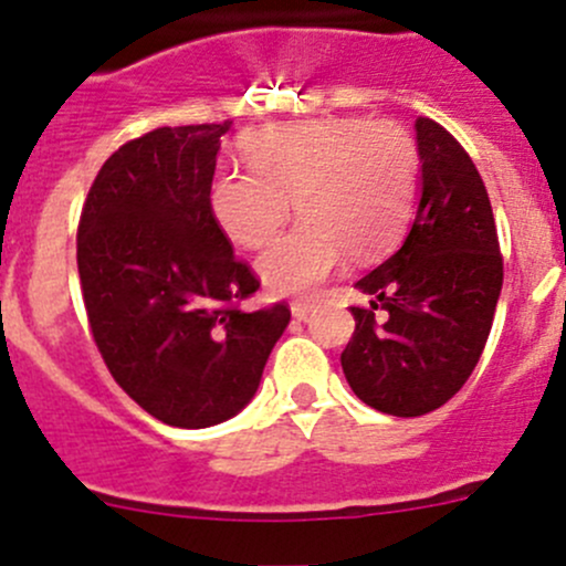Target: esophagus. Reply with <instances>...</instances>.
Segmentation results:
<instances>
[{
	"label": "esophagus",
	"instance_id": "1",
	"mask_svg": "<svg viewBox=\"0 0 566 566\" xmlns=\"http://www.w3.org/2000/svg\"><path fill=\"white\" fill-rule=\"evenodd\" d=\"M312 310H315V301H293V304H290V312H293L295 319H306Z\"/></svg>",
	"mask_w": 566,
	"mask_h": 566
}]
</instances>
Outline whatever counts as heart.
<instances>
[{"label": "heart", "instance_id": "heart-1", "mask_svg": "<svg viewBox=\"0 0 566 566\" xmlns=\"http://www.w3.org/2000/svg\"><path fill=\"white\" fill-rule=\"evenodd\" d=\"M251 172L221 169L210 180L216 224L238 247L256 249L290 213L301 221L256 260L276 295H306L339 271L347 249L375 256L402 235L416 199L419 153L397 123L319 117L243 136Z\"/></svg>", "mask_w": 566, "mask_h": 566}]
</instances>
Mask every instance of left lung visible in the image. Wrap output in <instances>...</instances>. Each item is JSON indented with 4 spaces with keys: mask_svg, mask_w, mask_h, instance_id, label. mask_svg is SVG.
Returning <instances> with one entry per match:
<instances>
[{
    "mask_svg": "<svg viewBox=\"0 0 566 566\" xmlns=\"http://www.w3.org/2000/svg\"><path fill=\"white\" fill-rule=\"evenodd\" d=\"M416 219L389 260L356 282L373 301L350 306L356 331L342 353L356 397L402 419L441 408L471 378L504 282L488 188L468 153L430 117L416 119Z\"/></svg>",
    "mask_w": 566,
    "mask_h": 566,
    "instance_id": "left-lung-1",
    "label": "left lung"
}]
</instances>
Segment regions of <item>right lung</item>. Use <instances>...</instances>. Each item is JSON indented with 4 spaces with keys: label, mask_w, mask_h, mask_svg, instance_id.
Wrapping results in <instances>:
<instances>
[{
    "label": "right lung",
    "mask_w": 566,
    "mask_h": 566,
    "mask_svg": "<svg viewBox=\"0 0 566 566\" xmlns=\"http://www.w3.org/2000/svg\"><path fill=\"white\" fill-rule=\"evenodd\" d=\"M232 119L156 128L101 167L76 260L93 339L112 378L158 421L221 424L260 389L290 323L284 304L241 312L260 282L208 205Z\"/></svg>",
    "instance_id": "obj_1"
}]
</instances>
